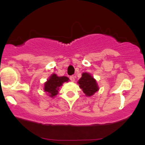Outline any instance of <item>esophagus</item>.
<instances>
[{
	"label": "esophagus",
	"mask_w": 145,
	"mask_h": 145,
	"mask_svg": "<svg viewBox=\"0 0 145 145\" xmlns=\"http://www.w3.org/2000/svg\"><path fill=\"white\" fill-rule=\"evenodd\" d=\"M69 79L71 80V81L74 82V81H75V76H71L69 77Z\"/></svg>",
	"instance_id": "34e87169"
}]
</instances>
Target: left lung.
<instances>
[{
    "mask_svg": "<svg viewBox=\"0 0 145 145\" xmlns=\"http://www.w3.org/2000/svg\"><path fill=\"white\" fill-rule=\"evenodd\" d=\"M78 83L79 84V87L87 96L93 95L99 89L97 82L90 74L88 73H83L81 78Z\"/></svg>",
    "mask_w": 145,
    "mask_h": 145,
    "instance_id": "8db88e82",
    "label": "left lung"
}]
</instances>
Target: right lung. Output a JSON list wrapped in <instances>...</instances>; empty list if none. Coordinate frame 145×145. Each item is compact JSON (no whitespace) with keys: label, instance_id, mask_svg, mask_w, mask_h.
Wrapping results in <instances>:
<instances>
[{"label":"right lung","instance_id":"add662e5","mask_svg":"<svg viewBox=\"0 0 145 145\" xmlns=\"http://www.w3.org/2000/svg\"><path fill=\"white\" fill-rule=\"evenodd\" d=\"M68 81L69 78L67 76H57L56 74H52L45 83V92L48 93L50 97H53L58 93L59 88L62 86V83Z\"/></svg>","mask_w":145,"mask_h":145}]
</instances>
